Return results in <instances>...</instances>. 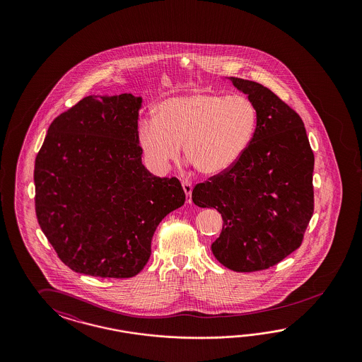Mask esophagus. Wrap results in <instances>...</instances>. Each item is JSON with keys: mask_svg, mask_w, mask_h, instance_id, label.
I'll use <instances>...</instances> for the list:
<instances>
[{"mask_svg": "<svg viewBox=\"0 0 362 362\" xmlns=\"http://www.w3.org/2000/svg\"><path fill=\"white\" fill-rule=\"evenodd\" d=\"M182 186H183L185 194H186L187 203H192V199H191V195H192V185H191L189 182H183Z\"/></svg>", "mask_w": 362, "mask_h": 362, "instance_id": "esophagus-1", "label": "esophagus"}]
</instances>
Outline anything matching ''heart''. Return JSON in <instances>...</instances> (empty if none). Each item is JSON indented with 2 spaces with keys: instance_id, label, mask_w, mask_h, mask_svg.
<instances>
[{
  "instance_id": "heart-1",
  "label": "heart",
  "mask_w": 362,
  "mask_h": 362,
  "mask_svg": "<svg viewBox=\"0 0 362 362\" xmlns=\"http://www.w3.org/2000/svg\"><path fill=\"white\" fill-rule=\"evenodd\" d=\"M257 127V109L244 95L194 90L162 100L153 118L138 127V143L151 167L165 171L185 148L203 175L228 171L248 150Z\"/></svg>"
}]
</instances>
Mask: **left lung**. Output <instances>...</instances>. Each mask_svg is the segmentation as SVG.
Instances as JSON below:
<instances>
[{
    "instance_id": "1",
    "label": "left lung",
    "mask_w": 362,
    "mask_h": 362,
    "mask_svg": "<svg viewBox=\"0 0 362 362\" xmlns=\"http://www.w3.org/2000/svg\"><path fill=\"white\" fill-rule=\"evenodd\" d=\"M228 79L256 106V132L236 165L195 186L192 202L221 214L223 230L211 245L216 260L253 272L300 247L313 215L315 155L296 111L257 82Z\"/></svg>"
}]
</instances>
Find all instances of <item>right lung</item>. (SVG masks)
<instances>
[{
  "label": "right lung",
  "mask_w": 362,
  "mask_h": 362,
  "mask_svg": "<svg viewBox=\"0 0 362 362\" xmlns=\"http://www.w3.org/2000/svg\"><path fill=\"white\" fill-rule=\"evenodd\" d=\"M142 97L88 95L50 124L35 158V214L58 257L78 274L126 279L151 255L153 232L185 204L176 177L142 163Z\"/></svg>",
  "instance_id": "add662e5"
}]
</instances>
